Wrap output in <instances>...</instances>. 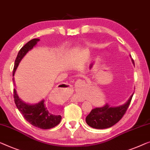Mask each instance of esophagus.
<instances>
[{
    "label": "esophagus",
    "mask_w": 150,
    "mask_h": 150,
    "mask_svg": "<svg viewBox=\"0 0 150 150\" xmlns=\"http://www.w3.org/2000/svg\"><path fill=\"white\" fill-rule=\"evenodd\" d=\"M75 101H79V102H81V101H83V99H79V98H75Z\"/></svg>",
    "instance_id": "esophagus-1"
}]
</instances>
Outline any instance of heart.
I'll list each match as a JSON object with an SVG mask.
<instances>
[{"label": "heart", "instance_id": "b5f03b06", "mask_svg": "<svg viewBox=\"0 0 150 150\" xmlns=\"http://www.w3.org/2000/svg\"><path fill=\"white\" fill-rule=\"evenodd\" d=\"M104 100H105V95L101 92L97 93L96 96V100L95 101V103L99 104V103H103Z\"/></svg>", "mask_w": 150, "mask_h": 150}]
</instances>
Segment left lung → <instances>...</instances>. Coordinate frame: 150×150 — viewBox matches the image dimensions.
<instances>
[{
	"label": "left lung",
	"mask_w": 150,
	"mask_h": 150,
	"mask_svg": "<svg viewBox=\"0 0 150 150\" xmlns=\"http://www.w3.org/2000/svg\"><path fill=\"white\" fill-rule=\"evenodd\" d=\"M133 62L134 64L133 59ZM133 96V94L127 103L118 107H110L105 104L101 107L94 108L86 117V122L91 127L97 129H108L112 127L120 120L125 114Z\"/></svg>",
	"instance_id": "obj_1"
}]
</instances>
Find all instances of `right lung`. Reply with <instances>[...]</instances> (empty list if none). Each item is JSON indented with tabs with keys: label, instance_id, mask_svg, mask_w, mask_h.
<instances>
[{
	"label": "right lung",
	"instance_id": "add662e5",
	"mask_svg": "<svg viewBox=\"0 0 150 150\" xmlns=\"http://www.w3.org/2000/svg\"><path fill=\"white\" fill-rule=\"evenodd\" d=\"M39 40H40L38 38L32 39L19 50L15 61L13 75H14L15 71L21 59L30 50L33 48ZM13 97L17 109L23 115V118L34 127L41 129H49L59 125L62 120V116L60 115L57 114L53 110L48 109L45 104V100L41 101L40 103L34 105L25 103L19 98L15 88L13 90Z\"/></svg>",
	"mask_w": 150,
	"mask_h": 150
}]
</instances>
